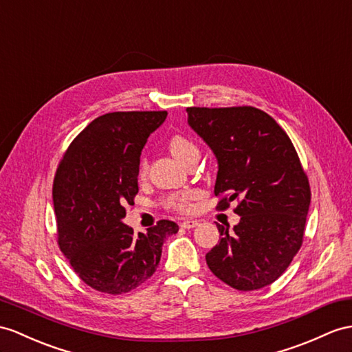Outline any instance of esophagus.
I'll return each mask as SVG.
<instances>
[{
    "mask_svg": "<svg viewBox=\"0 0 352 352\" xmlns=\"http://www.w3.org/2000/svg\"><path fill=\"white\" fill-rule=\"evenodd\" d=\"M195 226H199V221H195V219H184L181 222V227H184V228H192Z\"/></svg>",
    "mask_w": 352,
    "mask_h": 352,
    "instance_id": "34e87169",
    "label": "esophagus"
}]
</instances>
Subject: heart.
<instances>
[{
    "instance_id": "obj_1",
    "label": "heart",
    "mask_w": 352,
    "mask_h": 352,
    "mask_svg": "<svg viewBox=\"0 0 352 352\" xmlns=\"http://www.w3.org/2000/svg\"><path fill=\"white\" fill-rule=\"evenodd\" d=\"M167 146L171 155H173L179 162H185L192 158V157H199V148L197 144L184 134H173L170 135V139L167 142ZM148 171V164L146 161L142 160L139 164V176L144 177ZM195 199V192L194 191H181V192H173L168 194L164 199V204L167 208L179 210V212H186L192 208V200Z\"/></svg>"
}]
</instances>
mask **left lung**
<instances>
[{
  "instance_id": "8db88e82",
  "label": "left lung",
  "mask_w": 352,
  "mask_h": 352,
  "mask_svg": "<svg viewBox=\"0 0 352 352\" xmlns=\"http://www.w3.org/2000/svg\"><path fill=\"white\" fill-rule=\"evenodd\" d=\"M188 124L218 158L215 195L237 201L241 222L206 254L210 272L239 291L273 284L303 243L311 186L293 142L252 106L188 107Z\"/></svg>"
}]
</instances>
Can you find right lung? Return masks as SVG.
<instances>
[{
    "instance_id": "add662e5",
    "label": "right lung",
    "mask_w": 352,
    "mask_h": 352,
    "mask_svg": "<svg viewBox=\"0 0 352 352\" xmlns=\"http://www.w3.org/2000/svg\"><path fill=\"white\" fill-rule=\"evenodd\" d=\"M167 111H113L98 116L59 161L52 197L58 246L85 284L125 294L155 273L164 237L177 233L161 219L148 233L125 226V206L139 192L140 153Z\"/></svg>"
}]
</instances>
